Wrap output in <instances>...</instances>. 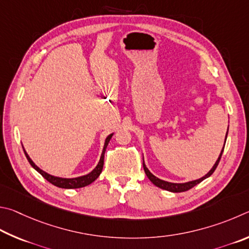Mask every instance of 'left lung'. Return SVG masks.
<instances>
[{"label":"left lung","instance_id":"8db88e82","mask_svg":"<svg viewBox=\"0 0 249 249\" xmlns=\"http://www.w3.org/2000/svg\"><path fill=\"white\" fill-rule=\"evenodd\" d=\"M228 132H229V127H228ZM228 132H226V134H225V141H224L223 147H222V151H221V153L219 155V158H217L216 162L214 163V165H213L212 168L203 177L199 178V179L187 181V182H171V181H166V180L160 179V178L154 176L153 174H152L149 171V168L146 167V165L144 163V158H143V168H144V172L146 174L147 178H149V179L152 181V184H154L156 187H159V188H160V189L171 191V193H182V191H187V190L191 189V188H193V187L200 184V182H201L202 180L206 179V178L210 177L212 174H213V172L215 171V168L217 167V165H219V162H220V160H221L222 153H223V150H224V146H225V142H226V138H228Z\"/></svg>","mask_w":249,"mask_h":249}]
</instances>
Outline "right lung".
<instances>
[{
	"mask_svg": "<svg viewBox=\"0 0 249 249\" xmlns=\"http://www.w3.org/2000/svg\"><path fill=\"white\" fill-rule=\"evenodd\" d=\"M113 133L109 134V136L106 138V140H105V144H104V149L102 152V155H100V159H99V162L98 164L96 165V167L91 171L90 173L86 174V175H83L80 177H74V178H63V177H58V176H53V175H50V174L46 173L45 171H42L41 168H39L36 164L33 162V160L29 158V155L27 154V152L25 151L24 149V153L26 155V158H27L29 164L32 165V166L36 169V171L40 174V175L47 179L49 182H51L52 185H54L56 187H59V188H64V189H76V188H82V187H85V186H89L90 185L91 182L95 181L97 179L98 176L100 175V173L103 171V167H104V156H105V152H106L107 149V145L109 141H110V139L112 138Z\"/></svg>",
	"mask_w": 249,
	"mask_h": 249,
	"instance_id": "add662e5",
	"label": "right lung"
}]
</instances>
